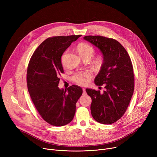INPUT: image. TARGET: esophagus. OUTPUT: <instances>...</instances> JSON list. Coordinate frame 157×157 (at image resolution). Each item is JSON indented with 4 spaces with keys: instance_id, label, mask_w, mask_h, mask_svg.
<instances>
[{
    "instance_id": "1",
    "label": "esophagus",
    "mask_w": 157,
    "mask_h": 157,
    "mask_svg": "<svg viewBox=\"0 0 157 157\" xmlns=\"http://www.w3.org/2000/svg\"><path fill=\"white\" fill-rule=\"evenodd\" d=\"M86 93V90L85 88L83 89V95H85Z\"/></svg>"
}]
</instances>
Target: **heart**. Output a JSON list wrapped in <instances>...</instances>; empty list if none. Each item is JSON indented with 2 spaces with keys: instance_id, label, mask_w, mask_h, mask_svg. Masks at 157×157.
<instances>
[{
  "instance_id": "heart-1",
  "label": "heart",
  "mask_w": 157,
  "mask_h": 157,
  "mask_svg": "<svg viewBox=\"0 0 157 157\" xmlns=\"http://www.w3.org/2000/svg\"><path fill=\"white\" fill-rule=\"evenodd\" d=\"M76 50L79 56L85 59H91L94 55L95 50L94 48L86 43H81L76 46ZM100 62V59L97 60V62ZM92 78V74L89 71H83L77 73L73 76V81L80 86L86 85L89 80Z\"/></svg>"
}]
</instances>
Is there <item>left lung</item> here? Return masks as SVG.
<instances>
[{
    "label": "left lung",
    "instance_id": "obj_1",
    "mask_svg": "<svg viewBox=\"0 0 157 157\" xmlns=\"http://www.w3.org/2000/svg\"><path fill=\"white\" fill-rule=\"evenodd\" d=\"M84 40L97 47L102 55L103 63L94 79L105 90L86 88L92 98L93 118L102 124H111L125 113L134 89L133 67L126 49L117 40L99 36H88Z\"/></svg>",
    "mask_w": 157,
    "mask_h": 157
}]
</instances>
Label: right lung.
Here are the masks:
<instances>
[{
	"instance_id": "1",
	"label": "right lung",
	"mask_w": 157,
	"mask_h": 157,
	"mask_svg": "<svg viewBox=\"0 0 157 157\" xmlns=\"http://www.w3.org/2000/svg\"><path fill=\"white\" fill-rule=\"evenodd\" d=\"M80 36L46 39L32 55L28 66L27 81L32 101L41 117L52 125L63 126L72 120L76 104L83 93L77 85L65 91L58 86L63 72L62 55Z\"/></svg>"
}]
</instances>
